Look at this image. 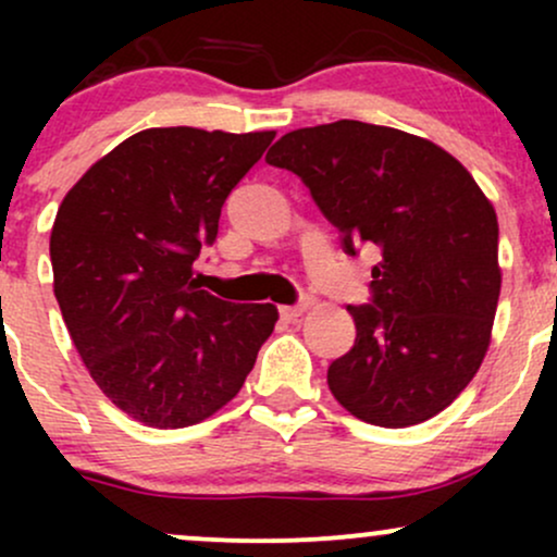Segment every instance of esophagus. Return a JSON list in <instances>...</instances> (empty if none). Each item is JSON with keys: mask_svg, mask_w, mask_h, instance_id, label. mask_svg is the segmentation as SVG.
Masks as SVG:
<instances>
[{"mask_svg": "<svg viewBox=\"0 0 557 557\" xmlns=\"http://www.w3.org/2000/svg\"><path fill=\"white\" fill-rule=\"evenodd\" d=\"M309 311V300H304V304H296V306H280V314H283V319H287V322H296V319H300Z\"/></svg>", "mask_w": 557, "mask_h": 557, "instance_id": "esophagus-1", "label": "esophagus"}]
</instances>
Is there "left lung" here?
<instances>
[{
	"mask_svg": "<svg viewBox=\"0 0 557 557\" xmlns=\"http://www.w3.org/2000/svg\"><path fill=\"white\" fill-rule=\"evenodd\" d=\"M267 162L306 183L345 253H380L372 304L348 306L354 348L327 369L335 400L387 430L437 417L490 348L503 283L490 198L437 144L359 120L285 133Z\"/></svg>",
	"mask_w": 557,
	"mask_h": 557,
	"instance_id": "left-lung-1",
	"label": "left lung"
}]
</instances>
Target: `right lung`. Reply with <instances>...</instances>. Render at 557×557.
<instances>
[{
  "mask_svg": "<svg viewBox=\"0 0 557 557\" xmlns=\"http://www.w3.org/2000/svg\"><path fill=\"white\" fill-rule=\"evenodd\" d=\"M274 131L149 127L88 168L54 216V296L88 374L157 430L198 424L238 395L277 306L201 290L194 261Z\"/></svg>",
  "mask_w": 557,
  "mask_h": 557,
  "instance_id": "obj_1",
  "label": "right lung"
}]
</instances>
